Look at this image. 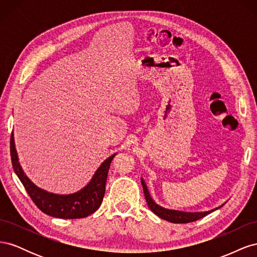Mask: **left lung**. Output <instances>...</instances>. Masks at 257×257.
<instances>
[{
  "label": "left lung",
  "mask_w": 257,
  "mask_h": 257,
  "mask_svg": "<svg viewBox=\"0 0 257 257\" xmlns=\"http://www.w3.org/2000/svg\"><path fill=\"white\" fill-rule=\"evenodd\" d=\"M142 184H143L144 194H145L148 207L151 209L152 212H154L158 216H160L161 219L166 220L168 222L181 223V224L194 222V221H197V220L201 219V217L206 216L209 213H211L212 211H214V210H215V209H213V210H210V211H206V212H183V211H177V210L165 209V208H163V207L159 206L158 204L154 203L153 199L150 196L149 192H148L147 185L145 184L143 179H142Z\"/></svg>",
  "instance_id": "8db88e82"
}]
</instances>
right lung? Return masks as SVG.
Here are the masks:
<instances>
[{
	"label": "right lung",
	"instance_id": "obj_1",
	"mask_svg": "<svg viewBox=\"0 0 257 257\" xmlns=\"http://www.w3.org/2000/svg\"><path fill=\"white\" fill-rule=\"evenodd\" d=\"M114 155L115 154L108 158L98 167L90 183L82 190L69 194V195H57V194L48 193L37 188L34 183L30 181L18 162L17 152L15 149L14 134L12 133L11 136V158L15 173L20 179L36 207L44 213L59 217V219H81L96 211L105 195L108 170H109Z\"/></svg>",
	"mask_w": 257,
	"mask_h": 257
}]
</instances>
